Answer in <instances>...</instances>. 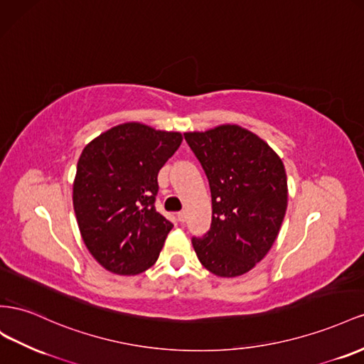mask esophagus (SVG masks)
Here are the masks:
<instances>
[{
  "instance_id": "obj_1",
  "label": "esophagus",
  "mask_w": 364,
  "mask_h": 364,
  "mask_svg": "<svg viewBox=\"0 0 364 364\" xmlns=\"http://www.w3.org/2000/svg\"><path fill=\"white\" fill-rule=\"evenodd\" d=\"M178 220L182 222V223L186 220V213H185V211H179V213H178Z\"/></svg>"
}]
</instances>
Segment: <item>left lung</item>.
Listing matches in <instances>:
<instances>
[{
  "label": "left lung",
  "instance_id": "1",
  "mask_svg": "<svg viewBox=\"0 0 364 364\" xmlns=\"http://www.w3.org/2000/svg\"><path fill=\"white\" fill-rule=\"evenodd\" d=\"M208 178L213 219L193 237L203 267L219 277L248 272L277 239L288 205L282 159L259 136L239 125L183 133Z\"/></svg>",
  "mask_w": 364,
  "mask_h": 364
}]
</instances>
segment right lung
I'll return each instance as SVG.
<instances>
[{"label":"right lung","instance_id":"1","mask_svg":"<svg viewBox=\"0 0 364 364\" xmlns=\"http://www.w3.org/2000/svg\"><path fill=\"white\" fill-rule=\"evenodd\" d=\"M181 142V133L129 122L82 150L73 208L87 250L110 272L132 276L158 260L173 228L154 206L158 173Z\"/></svg>","mask_w":364,"mask_h":364}]
</instances>
